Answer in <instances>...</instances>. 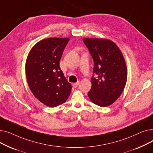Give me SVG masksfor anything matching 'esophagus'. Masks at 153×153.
I'll list each match as a JSON object with an SVG mask.
<instances>
[{"label": "esophagus", "mask_w": 153, "mask_h": 153, "mask_svg": "<svg viewBox=\"0 0 153 153\" xmlns=\"http://www.w3.org/2000/svg\"><path fill=\"white\" fill-rule=\"evenodd\" d=\"M79 82H76V83H73V84H72V86H73V87H75V88H76V87L79 85Z\"/></svg>", "instance_id": "obj_1"}]
</instances>
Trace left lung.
Here are the masks:
<instances>
[{"label":"left lung","instance_id":"obj_1","mask_svg":"<svg viewBox=\"0 0 153 153\" xmlns=\"http://www.w3.org/2000/svg\"><path fill=\"white\" fill-rule=\"evenodd\" d=\"M83 42L94 63L92 87L88 96L96 105L107 107L119 98L125 87L127 79L125 60L117 45L109 39L84 38Z\"/></svg>","mask_w":153,"mask_h":153}]
</instances>
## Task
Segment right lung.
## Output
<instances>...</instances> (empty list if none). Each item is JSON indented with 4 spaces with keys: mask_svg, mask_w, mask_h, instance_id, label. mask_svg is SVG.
Here are the masks:
<instances>
[{
    "mask_svg": "<svg viewBox=\"0 0 153 153\" xmlns=\"http://www.w3.org/2000/svg\"><path fill=\"white\" fill-rule=\"evenodd\" d=\"M68 38H49L38 42L30 50L26 61L27 81L35 97L50 107L65 102L72 86L59 66Z\"/></svg>",
    "mask_w": 153,
    "mask_h": 153,
    "instance_id": "obj_1",
    "label": "right lung"
}]
</instances>
